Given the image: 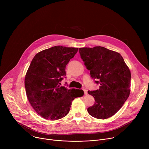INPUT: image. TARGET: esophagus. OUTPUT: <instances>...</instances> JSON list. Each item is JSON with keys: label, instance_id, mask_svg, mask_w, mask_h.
I'll use <instances>...</instances> for the list:
<instances>
[{"label": "esophagus", "instance_id": "34e87169", "mask_svg": "<svg viewBox=\"0 0 149 149\" xmlns=\"http://www.w3.org/2000/svg\"><path fill=\"white\" fill-rule=\"evenodd\" d=\"M83 91L84 92V94L85 95H87V91L86 89H83Z\"/></svg>", "mask_w": 149, "mask_h": 149}]
</instances>
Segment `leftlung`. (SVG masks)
<instances>
[{
    "mask_svg": "<svg viewBox=\"0 0 149 149\" xmlns=\"http://www.w3.org/2000/svg\"><path fill=\"white\" fill-rule=\"evenodd\" d=\"M79 52L91 77L100 86L98 90L88 91L95 99L88 113L96 118H108L129 97L130 71L119 53L104 47L80 48Z\"/></svg>",
    "mask_w": 149,
    "mask_h": 149,
    "instance_id": "left-lung-1",
    "label": "left lung"
}]
</instances>
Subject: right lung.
Instances as JSON below:
<instances>
[{"mask_svg": "<svg viewBox=\"0 0 149 149\" xmlns=\"http://www.w3.org/2000/svg\"><path fill=\"white\" fill-rule=\"evenodd\" d=\"M78 49L55 46L36 54L31 63L25 78L26 95L33 109L45 119L64 117L74 98L84 95L82 90L59 86L66 76V65Z\"/></svg>", "mask_w": 149, "mask_h": 149, "instance_id": "right-lung-1", "label": "right lung"}]
</instances>
